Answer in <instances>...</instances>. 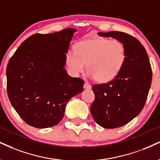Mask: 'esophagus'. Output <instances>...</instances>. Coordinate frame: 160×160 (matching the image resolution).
<instances>
[{
  "label": "esophagus",
  "instance_id": "esophagus-1",
  "mask_svg": "<svg viewBox=\"0 0 160 160\" xmlns=\"http://www.w3.org/2000/svg\"><path fill=\"white\" fill-rule=\"evenodd\" d=\"M83 88H85V89H91L92 88V86L90 84H88V82H85L83 85Z\"/></svg>",
  "mask_w": 160,
  "mask_h": 160
}]
</instances>
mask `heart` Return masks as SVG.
<instances>
[{
    "mask_svg": "<svg viewBox=\"0 0 160 160\" xmlns=\"http://www.w3.org/2000/svg\"><path fill=\"white\" fill-rule=\"evenodd\" d=\"M74 53L69 52L66 63L75 74L86 72L96 82L105 83L117 77L126 59V50L119 40L92 38L82 40L74 45Z\"/></svg>",
    "mask_w": 160,
    "mask_h": 160,
    "instance_id": "b5f03b06",
    "label": "heart"
}]
</instances>
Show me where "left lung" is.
Returning <instances> with one entry per match:
<instances>
[{
	"label": "left lung",
	"instance_id": "1",
	"mask_svg": "<svg viewBox=\"0 0 160 160\" xmlns=\"http://www.w3.org/2000/svg\"><path fill=\"white\" fill-rule=\"evenodd\" d=\"M98 34L119 40L126 50L124 66L116 78L92 86L95 96L90 108L92 117L102 128H117L132 121L143 109L151 85V67L146 50L137 38L118 31Z\"/></svg>",
	"mask_w": 160,
	"mask_h": 160
}]
</instances>
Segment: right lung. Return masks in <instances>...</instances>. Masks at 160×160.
<instances>
[{"instance_id":"add662e5","label":"right lung","mask_w":160,"mask_h":160,"mask_svg":"<svg viewBox=\"0 0 160 160\" xmlns=\"http://www.w3.org/2000/svg\"><path fill=\"white\" fill-rule=\"evenodd\" d=\"M76 30L36 33L22 42L7 67V95L27 124L36 128L57 125L68 101L83 90L84 81L65 69L66 53Z\"/></svg>"}]
</instances>
